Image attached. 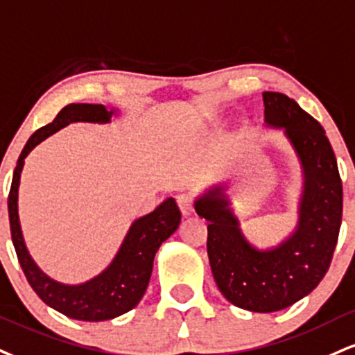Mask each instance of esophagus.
Segmentation results:
<instances>
[{"mask_svg": "<svg viewBox=\"0 0 355 355\" xmlns=\"http://www.w3.org/2000/svg\"><path fill=\"white\" fill-rule=\"evenodd\" d=\"M178 208H180L183 216H189L193 211V196L189 193H180L177 196Z\"/></svg>", "mask_w": 355, "mask_h": 355, "instance_id": "esophagus-1", "label": "esophagus"}]
</instances>
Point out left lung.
Wrapping results in <instances>:
<instances>
[{
	"mask_svg": "<svg viewBox=\"0 0 355 355\" xmlns=\"http://www.w3.org/2000/svg\"><path fill=\"white\" fill-rule=\"evenodd\" d=\"M266 122L284 129L304 166L297 232L271 251L248 245L216 187L196 202L208 220L207 251L213 277L232 304L275 313L302 300L329 270L343 221V180L322 125L288 96L263 92Z\"/></svg>",
	"mask_w": 355,
	"mask_h": 355,
	"instance_id": "1",
	"label": "left lung"
}]
</instances>
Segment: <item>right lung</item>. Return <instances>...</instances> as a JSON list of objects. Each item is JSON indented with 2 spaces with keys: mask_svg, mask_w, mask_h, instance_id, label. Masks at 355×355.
I'll use <instances>...</instances> for the list:
<instances>
[{
  "mask_svg": "<svg viewBox=\"0 0 355 355\" xmlns=\"http://www.w3.org/2000/svg\"><path fill=\"white\" fill-rule=\"evenodd\" d=\"M112 112L102 104H69L48 125L37 129L29 137L21 152L18 165L12 173L8 213H10L11 240L16 256L33 291L42 302L64 315L79 321H107L134 309L142 300L150 281L153 258L162 243L178 228L182 213L173 198L165 200L157 210L142 216L130 226L125 240L112 264L102 275L80 286H64L49 279L34 264L24 246L18 218V187L21 168L29 152L41 140L67 125L69 122H109Z\"/></svg>",
  "mask_w": 355,
  "mask_h": 355,
  "instance_id": "obj_1",
  "label": "right lung"
}]
</instances>
